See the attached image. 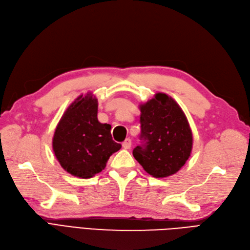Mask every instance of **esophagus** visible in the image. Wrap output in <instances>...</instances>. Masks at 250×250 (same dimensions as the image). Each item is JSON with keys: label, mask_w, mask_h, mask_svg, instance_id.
I'll use <instances>...</instances> for the list:
<instances>
[{"label": "esophagus", "mask_w": 250, "mask_h": 250, "mask_svg": "<svg viewBox=\"0 0 250 250\" xmlns=\"http://www.w3.org/2000/svg\"><path fill=\"white\" fill-rule=\"evenodd\" d=\"M131 146H132V140L130 139V138H127V139H125L123 142V147L125 149H130Z\"/></svg>", "instance_id": "34e87169"}]
</instances>
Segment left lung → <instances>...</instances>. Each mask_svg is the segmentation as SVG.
<instances>
[{"mask_svg":"<svg viewBox=\"0 0 250 250\" xmlns=\"http://www.w3.org/2000/svg\"><path fill=\"white\" fill-rule=\"evenodd\" d=\"M140 111L142 145L134 148V158L152 177L171 176L183 167L192 149L188 118L164 92L141 104Z\"/></svg>","mask_w":250,"mask_h":250,"instance_id":"obj_1","label":"left lung"}]
</instances>
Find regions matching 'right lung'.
I'll return each instance as SVG.
<instances>
[{
  "instance_id": "obj_1",
  "label": "right lung",
  "mask_w": 250,
  "mask_h": 250,
  "mask_svg": "<svg viewBox=\"0 0 250 250\" xmlns=\"http://www.w3.org/2000/svg\"><path fill=\"white\" fill-rule=\"evenodd\" d=\"M111 125L98 120V100L87 92L64 111L52 139L53 152L73 176L91 178L104 170L109 158L122 148L113 141Z\"/></svg>"
}]
</instances>
